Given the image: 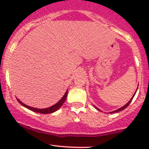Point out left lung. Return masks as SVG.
I'll list each match as a JSON object with an SVG mask.
<instances>
[{
	"label": "left lung",
	"instance_id": "obj_1",
	"mask_svg": "<svg viewBox=\"0 0 149 149\" xmlns=\"http://www.w3.org/2000/svg\"><path fill=\"white\" fill-rule=\"evenodd\" d=\"M136 91H137V90H136ZM136 92H135V94H134V95H133V97H132V98H131V99H130V101H129V102H127V104H125V106H123V107L120 108V109H117V110H115V111H113V112H112V113H113V112H120V111H121V110H123V109H125V108H126V107H127V106H128V105H129V104H130V102H131L132 100H133V97H134L135 94H136ZM96 108H97V107H96Z\"/></svg>",
	"mask_w": 149,
	"mask_h": 149
}]
</instances>
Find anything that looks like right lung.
<instances>
[{
    "mask_svg": "<svg viewBox=\"0 0 149 149\" xmlns=\"http://www.w3.org/2000/svg\"><path fill=\"white\" fill-rule=\"evenodd\" d=\"M67 94H68V91H66L65 94H64V96H63V98L61 99V100H60V101L58 102V103H56L55 105H53V106L50 107L45 108V109H37V108L31 107H29V106H27V105H26V104H23V103L22 102L19 101V100H18V99H17V100H18V102H19L21 104L23 105V106L25 107L28 108V109H30V110L34 111V112H37V113L49 114V113H52V112H55V111H56V110H58V109H59V108L61 107V106H62L63 104L65 102V100H66V97H67Z\"/></svg>",
    "mask_w": 149,
    "mask_h": 149,
    "instance_id": "right-lung-1",
    "label": "right lung"
}]
</instances>
